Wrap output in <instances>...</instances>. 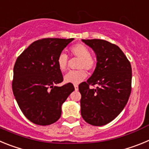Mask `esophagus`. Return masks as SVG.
<instances>
[{"mask_svg": "<svg viewBox=\"0 0 149 149\" xmlns=\"http://www.w3.org/2000/svg\"><path fill=\"white\" fill-rule=\"evenodd\" d=\"M74 89H75L76 91L77 90H78V85H77V84H74Z\"/></svg>", "mask_w": 149, "mask_h": 149, "instance_id": "esophagus-1", "label": "esophagus"}]
</instances>
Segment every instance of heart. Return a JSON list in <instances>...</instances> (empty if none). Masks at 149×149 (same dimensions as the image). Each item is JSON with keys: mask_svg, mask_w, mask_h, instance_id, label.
<instances>
[{"mask_svg": "<svg viewBox=\"0 0 149 149\" xmlns=\"http://www.w3.org/2000/svg\"><path fill=\"white\" fill-rule=\"evenodd\" d=\"M71 54L79 58L77 68L78 70L70 71L64 76V81L72 84H78L82 82L87 76V70L92 71L95 68L96 62L90 55V51L84 44H76L70 48ZM68 57L65 54L61 53L57 57L56 64L61 72H65L67 69Z\"/></svg>", "mask_w": 149, "mask_h": 149, "instance_id": "heart-1", "label": "heart"}]
</instances>
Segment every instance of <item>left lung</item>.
I'll list each match as a JSON object with an SVG mask.
<instances>
[{
	"label": "left lung",
	"instance_id": "8db88e82",
	"mask_svg": "<svg viewBox=\"0 0 149 149\" xmlns=\"http://www.w3.org/2000/svg\"><path fill=\"white\" fill-rule=\"evenodd\" d=\"M93 48L97 63L94 72L79 85L83 119L95 126L113 120L125 107L131 92V63L117 45L102 39H82ZM98 85L95 89L89 85Z\"/></svg>",
	"mask_w": 149,
	"mask_h": 149
}]
</instances>
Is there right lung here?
Segmentation results:
<instances>
[{"label": "right lung", "mask_w": 149, "mask_h": 149, "mask_svg": "<svg viewBox=\"0 0 149 149\" xmlns=\"http://www.w3.org/2000/svg\"><path fill=\"white\" fill-rule=\"evenodd\" d=\"M73 40L39 39L17 58L13 68V94L24 115L36 125H48L58 120L62 104L74 90L69 83L56 86L63 81L56 60Z\"/></svg>", "instance_id": "obj_1"}]
</instances>
